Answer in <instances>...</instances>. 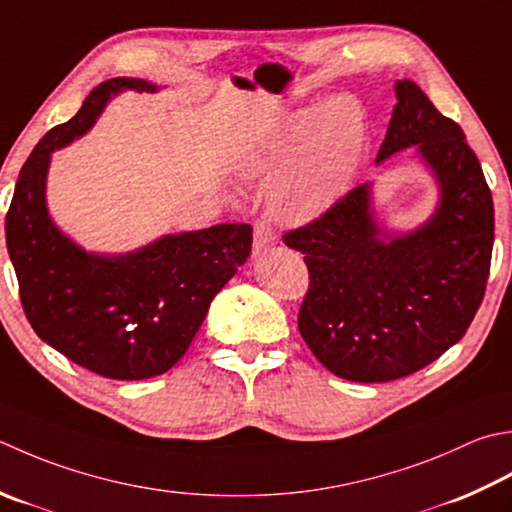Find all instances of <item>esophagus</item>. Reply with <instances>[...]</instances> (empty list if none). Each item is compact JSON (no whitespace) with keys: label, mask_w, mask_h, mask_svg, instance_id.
<instances>
[{"label":"esophagus","mask_w":512,"mask_h":512,"mask_svg":"<svg viewBox=\"0 0 512 512\" xmlns=\"http://www.w3.org/2000/svg\"><path fill=\"white\" fill-rule=\"evenodd\" d=\"M275 246V233L273 228H270L268 224L259 222L255 224V239H253V255L259 257L262 253H266L268 248Z\"/></svg>","instance_id":"obj_1"}]
</instances>
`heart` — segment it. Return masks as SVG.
Returning a JSON list of instances; mask_svg holds the SVG:
<instances>
[{
    "instance_id": "obj_1",
    "label": "heart",
    "mask_w": 512,
    "mask_h": 512,
    "mask_svg": "<svg viewBox=\"0 0 512 512\" xmlns=\"http://www.w3.org/2000/svg\"><path fill=\"white\" fill-rule=\"evenodd\" d=\"M366 144L364 110L355 97L335 95L290 115L262 144L246 150L239 175L270 186V217L308 226L324 217L353 179Z\"/></svg>"
}]
</instances>
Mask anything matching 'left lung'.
Segmentation results:
<instances>
[{
  "label": "left lung",
  "mask_w": 512,
  "mask_h": 512,
  "mask_svg": "<svg viewBox=\"0 0 512 512\" xmlns=\"http://www.w3.org/2000/svg\"><path fill=\"white\" fill-rule=\"evenodd\" d=\"M395 97L375 164L415 146L439 188L435 213L406 233L386 230L366 182L284 235L310 275L299 333L330 373L362 384L413 375L466 335L495 239L493 195L464 130L410 79H397Z\"/></svg>",
  "instance_id": "1"
}]
</instances>
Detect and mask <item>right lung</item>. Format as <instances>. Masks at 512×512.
Wrapping results in <instances>:
<instances>
[{"instance_id":"obj_1","label":"right lung","mask_w":512,"mask_h":512,"mask_svg":"<svg viewBox=\"0 0 512 512\" xmlns=\"http://www.w3.org/2000/svg\"><path fill=\"white\" fill-rule=\"evenodd\" d=\"M124 90L157 84L115 77L93 88L73 119L39 139L19 170L6 215V248L35 333L70 362L108 379H148L184 357L215 295L253 246L248 224L164 235L133 253H88L46 206L50 155L95 126Z\"/></svg>"}]
</instances>
